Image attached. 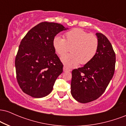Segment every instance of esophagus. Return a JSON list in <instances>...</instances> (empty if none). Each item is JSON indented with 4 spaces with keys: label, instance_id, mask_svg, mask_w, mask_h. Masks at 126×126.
Wrapping results in <instances>:
<instances>
[{
    "label": "esophagus",
    "instance_id": "1",
    "mask_svg": "<svg viewBox=\"0 0 126 126\" xmlns=\"http://www.w3.org/2000/svg\"><path fill=\"white\" fill-rule=\"evenodd\" d=\"M70 69L67 68L66 66H64L63 67V72H70Z\"/></svg>",
    "mask_w": 126,
    "mask_h": 126
}]
</instances>
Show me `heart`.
<instances>
[{"label": "heart", "instance_id": "b5f03b06", "mask_svg": "<svg viewBox=\"0 0 126 126\" xmlns=\"http://www.w3.org/2000/svg\"><path fill=\"white\" fill-rule=\"evenodd\" d=\"M53 47L56 54L63 56L70 48L71 54L62 57L61 61L65 66L75 67L81 62L86 64L95 57L98 48V39L95 35L79 28H75L67 32L64 39L55 36Z\"/></svg>", "mask_w": 126, "mask_h": 126}]
</instances>
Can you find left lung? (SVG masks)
<instances>
[{"instance_id":"1","label":"left lung","mask_w":126,"mask_h":126,"mask_svg":"<svg viewBox=\"0 0 126 126\" xmlns=\"http://www.w3.org/2000/svg\"><path fill=\"white\" fill-rule=\"evenodd\" d=\"M96 54L83 67L72 72L71 94L76 101L88 103L104 92L115 70V54L112 45L104 35L96 33Z\"/></svg>"}]
</instances>
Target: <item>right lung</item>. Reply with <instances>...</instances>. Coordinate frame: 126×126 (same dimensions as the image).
Segmentation results:
<instances>
[{
	"mask_svg": "<svg viewBox=\"0 0 126 126\" xmlns=\"http://www.w3.org/2000/svg\"><path fill=\"white\" fill-rule=\"evenodd\" d=\"M69 28L58 23H40L22 40L15 59L16 78L24 92L40 98L51 93L63 64L55 53L53 40Z\"/></svg>",
	"mask_w": 126,
	"mask_h": 126,
	"instance_id": "1",
	"label": "right lung"
}]
</instances>
